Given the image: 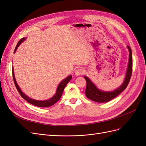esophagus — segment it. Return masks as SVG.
<instances>
[{
  "label": "esophagus",
  "instance_id": "esophagus-1",
  "mask_svg": "<svg viewBox=\"0 0 146 146\" xmlns=\"http://www.w3.org/2000/svg\"><path fill=\"white\" fill-rule=\"evenodd\" d=\"M86 70L83 68H78L75 71V74L76 76H80V75H83L85 73Z\"/></svg>",
  "mask_w": 146,
  "mask_h": 146
}]
</instances>
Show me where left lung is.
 Here are the masks:
<instances>
[{
  "label": "left lung",
  "instance_id": "8db88e82",
  "mask_svg": "<svg viewBox=\"0 0 146 146\" xmlns=\"http://www.w3.org/2000/svg\"><path fill=\"white\" fill-rule=\"evenodd\" d=\"M128 49L129 50V60L128 63V67L125 74V77L122 85L118 87L116 90L113 91H104L98 89L90 79L86 76H84L86 81V88L85 94L87 98L96 102L104 103L107 102L115 98L119 94L125 90L128 84H129L132 73V53L130 47L127 46Z\"/></svg>",
  "mask_w": 146,
  "mask_h": 146
}]
</instances>
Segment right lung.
I'll return each mask as SVG.
<instances>
[{
    "instance_id": "add662e5",
    "label": "right lung",
    "mask_w": 146,
    "mask_h": 146,
    "mask_svg": "<svg viewBox=\"0 0 146 146\" xmlns=\"http://www.w3.org/2000/svg\"><path fill=\"white\" fill-rule=\"evenodd\" d=\"M25 39H26V38H23L21 39V40L18 42V43L17 44V45H16V48L15 49L14 53L16 52L17 47L19 46L21 44L22 42H23L25 40ZM12 71H13V80H14V83L15 84V86H16L17 91H18L19 93L20 94V95L21 96L22 98L24 99L25 100H27L28 102H29L30 104L36 106V107H50V106L54 105L56 102H58L60 99L61 96H62L64 89V88L66 87V85H67V84L69 83V82L72 79V76H70H70H69L68 77H67L66 78H64V80L61 81L59 83L58 87H57L56 93L50 99H48V100H36L35 99H33L32 98H29V96H26L24 93V92L22 91V90L20 89L19 86H18V85H17V83L16 82V78H15V77L14 69H13H13H12Z\"/></svg>"
}]
</instances>
